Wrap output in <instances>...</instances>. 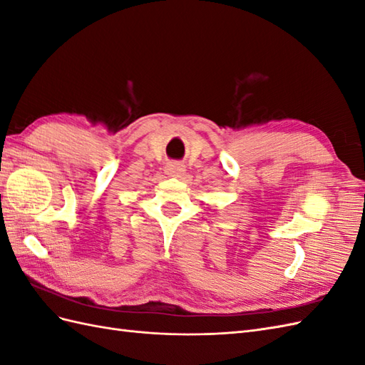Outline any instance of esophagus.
Masks as SVG:
<instances>
[{
  "label": "esophagus",
  "instance_id": "obj_1",
  "mask_svg": "<svg viewBox=\"0 0 365 365\" xmlns=\"http://www.w3.org/2000/svg\"><path fill=\"white\" fill-rule=\"evenodd\" d=\"M164 172H165V175L172 176V178H181V176L185 173V168L180 163H169L168 165H165Z\"/></svg>",
  "mask_w": 365,
  "mask_h": 365
}]
</instances>
